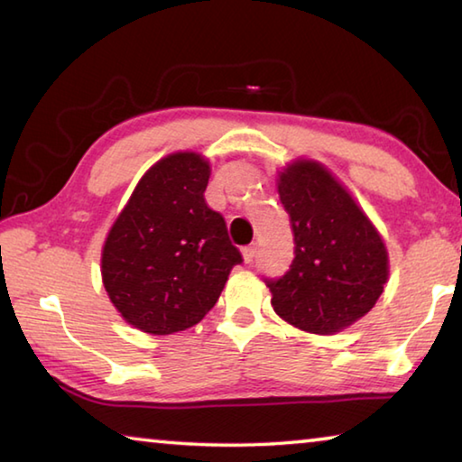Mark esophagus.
I'll list each match as a JSON object with an SVG mask.
<instances>
[{
  "mask_svg": "<svg viewBox=\"0 0 462 462\" xmlns=\"http://www.w3.org/2000/svg\"><path fill=\"white\" fill-rule=\"evenodd\" d=\"M254 256H256V248L254 246L242 248V259H245V263H253Z\"/></svg>",
  "mask_w": 462,
  "mask_h": 462,
  "instance_id": "1",
  "label": "esophagus"
}]
</instances>
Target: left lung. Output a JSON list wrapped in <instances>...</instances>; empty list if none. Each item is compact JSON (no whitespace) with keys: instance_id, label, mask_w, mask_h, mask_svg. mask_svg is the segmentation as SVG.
I'll return each mask as SVG.
<instances>
[{"instance_id":"left-lung-1","label":"left lung","mask_w":462,"mask_h":462,"mask_svg":"<svg viewBox=\"0 0 462 462\" xmlns=\"http://www.w3.org/2000/svg\"><path fill=\"white\" fill-rule=\"evenodd\" d=\"M277 191L291 217L295 259L283 277L267 281L271 306L303 332H342L369 314L383 293L385 242L322 162H289L279 171Z\"/></svg>"}]
</instances>
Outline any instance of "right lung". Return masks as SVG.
<instances>
[{"label":"right lung","mask_w":462,"mask_h":462,"mask_svg":"<svg viewBox=\"0 0 462 462\" xmlns=\"http://www.w3.org/2000/svg\"><path fill=\"white\" fill-rule=\"evenodd\" d=\"M209 173L199 152L162 156L107 232L101 281L136 330L167 336L201 322L242 263L224 217L203 199Z\"/></svg>","instance_id":"obj_1"}]
</instances>
